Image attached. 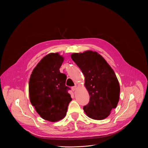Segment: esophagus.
<instances>
[{"mask_svg":"<svg viewBox=\"0 0 148 148\" xmlns=\"http://www.w3.org/2000/svg\"><path fill=\"white\" fill-rule=\"evenodd\" d=\"M76 90H77V86H74V87H72V90H73V91H75Z\"/></svg>","mask_w":148,"mask_h":148,"instance_id":"1","label":"esophagus"}]
</instances>
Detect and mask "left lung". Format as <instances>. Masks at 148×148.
<instances>
[{
    "label": "left lung",
    "mask_w": 148,
    "mask_h": 148,
    "mask_svg": "<svg viewBox=\"0 0 148 148\" xmlns=\"http://www.w3.org/2000/svg\"><path fill=\"white\" fill-rule=\"evenodd\" d=\"M71 57L85 77V86L90 96L89 103L83 107L84 112L93 119L106 118L119 99V84L114 70L95 51L73 53Z\"/></svg>",
    "instance_id": "left-lung-1"
}]
</instances>
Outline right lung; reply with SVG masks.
Returning a JSON list of instances; mask_svg holds the SVG:
<instances>
[{"label": "right lung", "mask_w": 148, "mask_h": 148, "mask_svg": "<svg viewBox=\"0 0 148 148\" xmlns=\"http://www.w3.org/2000/svg\"><path fill=\"white\" fill-rule=\"evenodd\" d=\"M63 61L57 53L46 56L33 70L29 82L32 105L42 118L51 122L65 117L72 100L66 86L67 76L59 70Z\"/></svg>", "instance_id": "right-lung-1"}]
</instances>
